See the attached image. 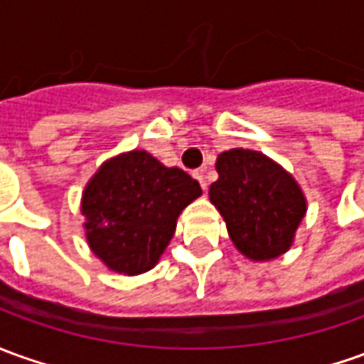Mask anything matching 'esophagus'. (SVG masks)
I'll list each match as a JSON object with an SVG mask.
<instances>
[{"mask_svg": "<svg viewBox=\"0 0 364 364\" xmlns=\"http://www.w3.org/2000/svg\"><path fill=\"white\" fill-rule=\"evenodd\" d=\"M192 176L196 178L198 182H200L202 190H206L208 184H206V176H204V170H194V172H192Z\"/></svg>", "mask_w": 364, "mask_h": 364, "instance_id": "esophagus-1", "label": "esophagus"}]
</instances>
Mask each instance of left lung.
Segmentation results:
<instances>
[{"label":"left lung","mask_w":364,"mask_h":364,"mask_svg":"<svg viewBox=\"0 0 364 364\" xmlns=\"http://www.w3.org/2000/svg\"><path fill=\"white\" fill-rule=\"evenodd\" d=\"M215 170L218 180L208 196L237 252L252 262H272L285 254L307 212L297 180L257 150H225L218 154Z\"/></svg>","instance_id":"obj_1"}]
</instances>
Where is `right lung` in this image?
I'll return each instance as SVG.
<instances>
[{
	"label": "right lung",
	"instance_id": "1",
	"mask_svg": "<svg viewBox=\"0 0 364 364\" xmlns=\"http://www.w3.org/2000/svg\"><path fill=\"white\" fill-rule=\"evenodd\" d=\"M200 196L194 178L146 150L109 158L82 190L87 244L110 272H149L176 232L178 215Z\"/></svg>",
	"mask_w": 364,
	"mask_h": 364
}]
</instances>
